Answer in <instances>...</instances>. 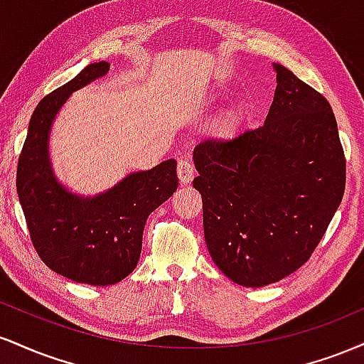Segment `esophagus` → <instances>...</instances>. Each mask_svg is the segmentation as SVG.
<instances>
[{"instance_id": "1", "label": "esophagus", "mask_w": 364, "mask_h": 364, "mask_svg": "<svg viewBox=\"0 0 364 364\" xmlns=\"http://www.w3.org/2000/svg\"><path fill=\"white\" fill-rule=\"evenodd\" d=\"M178 178L181 183H190L193 179V166H191L190 159L181 157L178 161Z\"/></svg>"}]
</instances>
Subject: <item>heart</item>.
Segmentation results:
<instances>
[{
	"instance_id": "1",
	"label": "heart",
	"mask_w": 364,
	"mask_h": 364,
	"mask_svg": "<svg viewBox=\"0 0 364 364\" xmlns=\"http://www.w3.org/2000/svg\"><path fill=\"white\" fill-rule=\"evenodd\" d=\"M236 123H237V116H236V112H231V114L228 116V119H225V123H224V135H231L232 133V129L236 128Z\"/></svg>"
}]
</instances>
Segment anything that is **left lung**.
<instances>
[{
	"label": "left lung",
	"mask_w": 364,
	"mask_h": 364,
	"mask_svg": "<svg viewBox=\"0 0 364 364\" xmlns=\"http://www.w3.org/2000/svg\"><path fill=\"white\" fill-rule=\"evenodd\" d=\"M277 73L263 127L193 150L212 260L232 282L262 287L308 262L341 205L346 157L327 99Z\"/></svg>",
	"instance_id": "1"
}]
</instances>
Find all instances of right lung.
I'll return each instance as SVG.
<instances>
[{
  "instance_id": "obj_1",
  "label": "right lung",
  "mask_w": 364,
  "mask_h": 364,
  "mask_svg": "<svg viewBox=\"0 0 364 364\" xmlns=\"http://www.w3.org/2000/svg\"><path fill=\"white\" fill-rule=\"evenodd\" d=\"M107 72V61L92 63L37 104L16 168V193L41 260L63 277L90 286H111L135 270L147 217L178 188L174 159L128 174L92 198L56 181L49 162L53 121L75 90Z\"/></svg>"
}]
</instances>
